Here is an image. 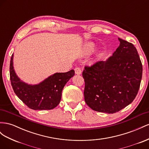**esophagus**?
<instances>
[{"mask_svg": "<svg viewBox=\"0 0 149 149\" xmlns=\"http://www.w3.org/2000/svg\"><path fill=\"white\" fill-rule=\"evenodd\" d=\"M74 71H75V73H76V74L79 75V74H81V68H76L75 69H74Z\"/></svg>", "mask_w": 149, "mask_h": 149, "instance_id": "34e87169", "label": "esophagus"}]
</instances>
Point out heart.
Instances as JSON below:
<instances>
[{
    "mask_svg": "<svg viewBox=\"0 0 149 149\" xmlns=\"http://www.w3.org/2000/svg\"><path fill=\"white\" fill-rule=\"evenodd\" d=\"M96 45L93 42H86L84 44L82 50V55L83 56H87L92 53L95 49Z\"/></svg>",
    "mask_w": 149,
    "mask_h": 149,
    "instance_id": "heart-1",
    "label": "heart"
}]
</instances>
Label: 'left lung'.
Listing matches in <instances>:
<instances>
[{"label":"left lung","instance_id":"8db88e82","mask_svg":"<svg viewBox=\"0 0 149 149\" xmlns=\"http://www.w3.org/2000/svg\"><path fill=\"white\" fill-rule=\"evenodd\" d=\"M120 46L106 61L83 72L84 100L92 110L107 113L121 110L134 101L142 76V65L132 43L118 38Z\"/></svg>","mask_w":149,"mask_h":149}]
</instances>
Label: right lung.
<instances>
[{
  "mask_svg": "<svg viewBox=\"0 0 149 149\" xmlns=\"http://www.w3.org/2000/svg\"><path fill=\"white\" fill-rule=\"evenodd\" d=\"M14 54L10 62V78L15 95L24 103L34 110H51L58 105L64 86L74 75L71 70L66 73H56L38 84H31L19 78L14 68Z\"/></svg>",
  "mask_w": 149,
  "mask_h": 149,
  "instance_id": "add662e5",
  "label": "right lung"
}]
</instances>
